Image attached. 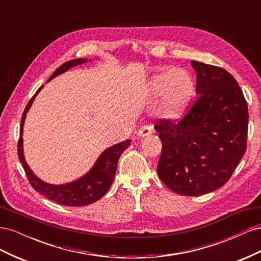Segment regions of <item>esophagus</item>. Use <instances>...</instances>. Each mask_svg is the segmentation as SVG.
Listing matches in <instances>:
<instances>
[{
	"label": "esophagus",
	"instance_id": "34e87169",
	"mask_svg": "<svg viewBox=\"0 0 261 261\" xmlns=\"http://www.w3.org/2000/svg\"><path fill=\"white\" fill-rule=\"evenodd\" d=\"M151 133H152L151 126L144 125L143 127H140V129H139V132H138V135L141 136V137H146V136H149Z\"/></svg>",
	"mask_w": 261,
	"mask_h": 261
}]
</instances>
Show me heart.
Returning a JSON list of instances; mask_svg holds the SVG:
<instances>
[{"instance_id":"heart-1","label":"heart","mask_w":261,"mask_h":261,"mask_svg":"<svg viewBox=\"0 0 261 261\" xmlns=\"http://www.w3.org/2000/svg\"><path fill=\"white\" fill-rule=\"evenodd\" d=\"M149 92L162 97L160 113L164 117L177 118L185 112L195 93V83L186 69L176 68L154 75L149 82Z\"/></svg>"}]
</instances>
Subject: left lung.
<instances>
[{
  "instance_id": "1",
  "label": "left lung",
  "mask_w": 261,
  "mask_h": 261,
  "mask_svg": "<svg viewBox=\"0 0 261 261\" xmlns=\"http://www.w3.org/2000/svg\"><path fill=\"white\" fill-rule=\"evenodd\" d=\"M191 64L199 96L179 120L155 121L162 143L156 172L172 192L199 196L224 185L246 151L248 107L227 70Z\"/></svg>"
}]
</instances>
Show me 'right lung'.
<instances>
[{"label": "right lung", "mask_w": 261, "mask_h": 261, "mask_svg": "<svg viewBox=\"0 0 261 261\" xmlns=\"http://www.w3.org/2000/svg\"><path fill=\"white\" fill-rule=\"evenodd\" d=\"M86 62V60L83 59H75L70 60L66 63H64L62 66H60L50 77L51 81L52 78L58 76L59 74H62L66 72L70 67L76 66L78 64ZM42 86L37 90V92L34 94L28 102L27 107L25 108V111L22 113L21 121H20V130H19V139H18V158L19 161L22 164V168L25 170V173L27 175V178L29 180L30 185L33 186L37 192L43 195L46 198L58 202L63 206H72V207H82L90 204L92 202H96L100 198H102L106 195V193L109 191L110 187L112 185V181L114 179V175L117 168V162L120 159L121 154L125 151V149L130 145V139H127L125 141H122L120 144H116L112 147L108 148L105 150L102 154L99 156L96 164L93 165V168L87 173L83 177L78 178L75 181L68 184L63 185H51L46 184L41 179H39L28 167V164L25 161L22 152V126L23 121H25L26 113L28 109L30 108L31 103L37 96V93L40 91Z\"/></svg>", "instance_id": "obj_1"}]
</instances>
